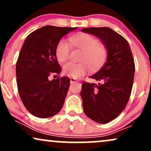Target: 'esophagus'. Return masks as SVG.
<instances>
[{"instance_id":"obj_1","label":"esophagus","mask_w":151,"mask_h":151,"mask_svg":"<svg viewBox=\"0 0 151 151\" xmlns=\"http://www.w3.org/2000/svg\"><path fill=\"white\" fill-rule=\"evenodd\" d=\"M77 80L75 79H73V78H70V83H74V82H77Z\"/></svg>"}]
</instances>
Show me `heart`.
<instances>
[{
	"label": "heart",
	"mask_w": 151,
	"mask_h": 151,
	"mask_svg": "<svg viewBox=\"0 0 151 151\" xmlns=\"http://www.w3.org/2000/svg\"><path fill=\"white\" fill-rule=\"evenodd\" d=\"M72 44L82 51L79 63L67 62L63 66L64 74L73 78L84 75L90 68L94 70L101 66L107 57L105 47L100 45L99 41L89 34H81L70 37V41L62 39L56 48L58 61L65 62L70 57Z\"/></svg>",
	"instance_id": "heart-1"
}]
</instances>
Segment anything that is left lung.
Masks as SVG:
<instances>
[{"mask_svg":"<svg viewBox=\"0 0 151 151\" xmlns=\"http://www.w3.org/2000/svg\"><path fill=\"white\" fill-rule=\"evenodd\" d=\"M103 42L108 56L105 64L90 78L99 84L84 82L81 96L84 114L99 124L114 120L126 108L132 90L135 63L129 42L108 27L81 30Z\"/></svg>","mask_w":151,"mask_h":151,"instance_id":"8db88e82","label":"left lung"}]
</instances>
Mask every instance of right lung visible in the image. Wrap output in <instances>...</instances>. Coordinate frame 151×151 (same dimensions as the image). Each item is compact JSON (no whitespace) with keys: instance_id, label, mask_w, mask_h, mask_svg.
Returning a JSON list of instances; mask_svg holds the SVG:
<instances>
[{"instance_id":"right-lung-1","label":"right lung","mask_w":151,"mask_h":151,"mask_svg":"<svg viewBox=\"0 0 151 151\" xmlns=\"http://www.w3.org/2000/svg\"><path fill=\"white\" fill-rule=\"evenodd\" d=\"M77 27L46 25L26 37L16 62L17 85L22 104L35 116L49 118L63 106L70 79L49 77L59 74L61 67L56 48L61 38Z\"/></svg>"}]
</instances>
